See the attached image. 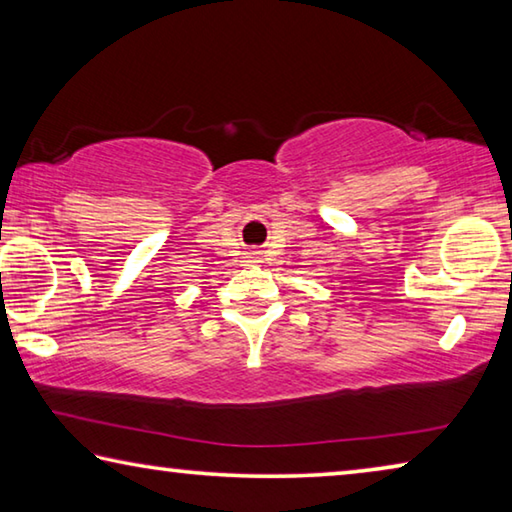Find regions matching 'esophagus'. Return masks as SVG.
Here are the masks:
<instances>
[{
  "mask_svg": "<svg viewBox=\"0 0 512 512\" xmlns=\"http://www.w3.org/2000/svg\"><path fill=\"white\" fill-rule=\"evenodd\" d=\"M253 257H255V255H253Z\"/></svg>",
  "mask_w": 512,
  "mask_h": 512,
  "instance_id": "1",
  "label": "esophagus"
}]
</instances>
